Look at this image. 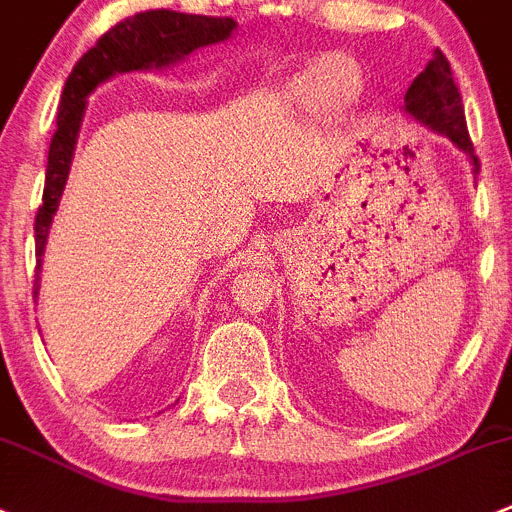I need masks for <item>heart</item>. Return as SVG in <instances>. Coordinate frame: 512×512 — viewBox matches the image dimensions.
Masks as SVG:
<instances>
[{"mask_svg": "<svg viewBox=\"0 0 512 512\" xmlns=\"http://www.w3.org/2000/svg\"><path fill=\"white\" fill-rule=\"evenodd\" d=\"M367 72L354 57L332 55L309 62L286 80L284 97L301 110H319L324 118H344L364 100Z\"/></svg>", "mask_w": 512, "mask_h": 512, "instance_id": "heart-1", "label": "heart"}]
</instances>
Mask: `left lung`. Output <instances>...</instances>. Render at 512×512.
Segmentation results:
<instances>
[{
  "label": "left lung",
  "instance_id": "obj_1",
  "mask_svg": "<svg viewBox=\"0 0 512 512\" xmlns=\"http://www.w3.org/2000/svg\"><path fill=\"white\" fill-rule=\"evenodd\" d=\"M405 110L422 125L432 128L435 133L447 135L457 148L465 150L475 165L472 173H480L478 155H475L470 133H467L460 90H457L455 77H452L450 62L440 50H435L430 65L415 77V82L407 90Z\"/></svg>",
  "mask_w": 512,
  "mask_h": 512
}]
</instances>
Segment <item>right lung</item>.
<instances>
[{"label": "right lung", "mask_w": 512, "mask_h": 512, "mask_svg": "<svg viewBox=\"0 0 512 512\" xmlns=\"http://www.w3.org/2000/svg\"><path fill=\"white\" fill-rule=\"evenodd\" d=\"M233 29H236V22L231 17L150 9V12H138L115 24L113 29H107L97 40V45L77 60L60 97L57 130L52 135L50 155H47L45 193H42V206L34 218L37 271L42 266L40 259L42 251H45L52 216H55L57 203L65 191L67 173H70L72 150H75L82 113H85V97L100 82L110 80L118 72L170 65L180 57L191 55L198 47L226 40V37H231ZM37 281L40 279H34V296L40 289Z\"/></svg>", "instance_id": "obj_1"}]
</instances>
